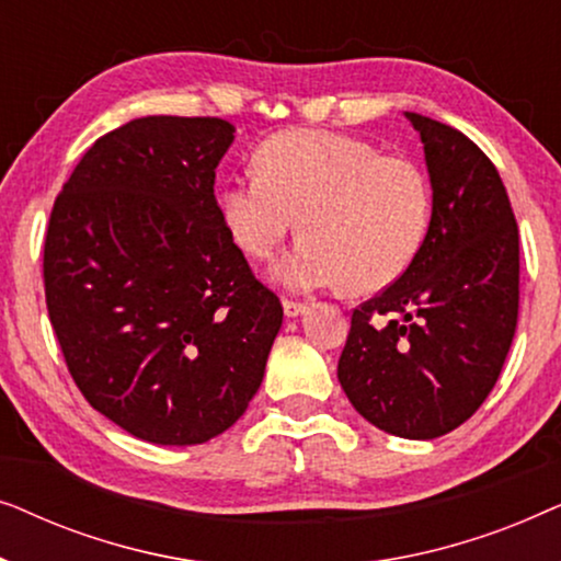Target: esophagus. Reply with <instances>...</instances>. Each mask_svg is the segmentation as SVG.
Instances as JSON below:
<instances>
[{
	"mask_svg": "<svg viewBox=\"0 0 561 561\" xmlns=\"http://www.w3.org/2000/svg\"><path fill=\"white\" fill-rule=\"evenodd\" d=\"M309 311V306L301 304V301H288V298H283V313H286L288 319H298L301 313Z\"/></svg>",
	"mask_w": 561,
	"mask_h": 561,
	"instance_id": "esophagus-1",
	"label": "esophagus"
}]
</instances>
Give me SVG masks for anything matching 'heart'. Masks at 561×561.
<instances>
[{
  "instance_id": "b5f03b06",
  "label": "heart",
  "mask_w": 561,
  "mask_h": 561,
  "mask_svg": "<svg viewBox=\"0 0 561 561\" xmlns=\"http://www.w3.org/2000/svg\"><path fill=\"white\" fill-rule=\"evenodd\" d=\"M260 171L234 175L221 188V217L250 257L263 260L306 232L273 265V278L294 290H378L419 255L432 191L411 160L380 156L359 137L317 129L280 133L260 148Z\"/></svg>"
}]
</instances>
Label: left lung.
I'll list each match as a JSON object with an SVG mask.
<instances>
[{"label":"left lung","mask_w":561,"mask_h":561,"mask_svg":"<svg viewBox=\"0 0 561 561\" xmlns=\"http://www.w3.org/2000/svg\"><path fill=\"white\" fill-rule=\"evenodd\" d=\"M424 145L432 219L396 283L352 313L336 378L359 416L436 439L480 409L518 321V225L490 158L459 129L405 112Z\"/></svg>","instance_id":"1"}]
</instances>
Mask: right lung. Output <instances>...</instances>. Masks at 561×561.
<instances>
[{"label":"right lung","instance_id":"1","mask_svg":"<svg viewBox=\"0 0 561 561\" xmlns=\"http://www.w3.org/2000/svg\"><path fill=\"white\" fill-rule=\"evenodd\" d=\"M234 125L140 117L99 137L53 206L45 304L71 378L127 434L227 432L265 375L283 306L214 196Z\"/></svg>","mask_w":561,"mask_h":561}]
</instances>
